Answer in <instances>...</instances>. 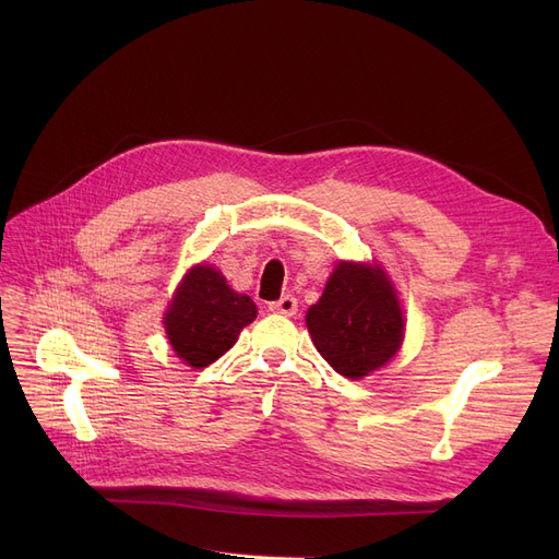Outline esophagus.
<instances>
[{
	"mask_svg": "<svg viewBox=\"0 0 559 559\" xmlns=\"http://www.w3.org/2000/svg\"><path fill=\"white\" fill-rule=\"evenodd\" d=\"M272 312H276V314H283V317H292V314H297V310H299V301L292 297V295H285V297H281L278 301H272L270 306H267Z\"/></svg>",
	"mask_w": 559,
	"mask_h": 559,
	"instance_id": "esophagus-1",
	"label": "esophagus"
}]
</instances>
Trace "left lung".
<instances>
[{"label":"left lung","mask_w":559,"mask_h":559,"mask_svg":"<svg viewBox=\"0 0 559 559\" xmlns=\"http://www.w3.org/2000/svg\"><path fill=\"white\" fill-rule=\"evenodd\" d=\"M306 324L314 348L337 373L362 378L401 346L403 317L383 270L340 262Z\"/></svg>","instance_id":"obj_1"}]
</instances>
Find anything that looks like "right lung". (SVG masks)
Wrapping results in <instances>:
<instances>
[{"mask_svg": "<svg viewBox=\"0 0 559 559\" xmlns=\"http://www.w3.org/2000/svg\"><path fill=\"white\" fill-rule=\"evenodd\" d=\"M255 314V304L247 295L233 292L217 270L201 264L176 292L165 314V331L176 356L201 369L222 358Z\"/></svg>", "mask_w": 559, "mask_h": 559, "instance_id": "right-lung-1", "label": "right lung"}]
</instances>
